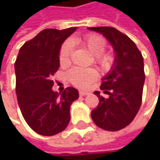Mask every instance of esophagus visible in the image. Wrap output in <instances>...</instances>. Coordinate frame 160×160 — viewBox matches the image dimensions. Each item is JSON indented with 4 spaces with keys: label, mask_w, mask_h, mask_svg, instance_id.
<instances>
[{
    "label": "esophagus",
    "mask_w": 160,
    "mask_h": 160,
    "mask_svg": "<svg viewBox=\"0 0 160 160\" xmlns=\"http://www.w3.org/2000/svg\"><path fill=\"white\" fill-rule=\"evenodd\" d=\"M90 92H87V91H80L79 92V94H80V96H85V95H88Z\"/></svg>",
    "instance_id": "34e87169"
}]
</instances>
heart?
<instances>
[{
    "label": "heart",
    "mask_w": 160,
    "mask_h": 160,
    "mask_svg": "<svg viewBox=\"0 0 160 160\" xmlns=\"http://www.w3.org/2000/svg\"><path fill=\"white\" fill-rule=\"evenodd\" d=\"M80 42L88 49L93 55L95 63L102 69H109L114 63V55L111 52H105L107 47L106 40L93 33H89L80 38ZM73 50V44L70 41H66L59 51V63L62 66H67L70 62V56ZM98 77V72L92 68H73L68 73V78L69 81L80 88L87 87L90 83Z\"/></svg>",
    "instance_id": "obj_1"
}]
</instances>
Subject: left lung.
Masks as SVG:
<instances>
[{
  "label": "left lung",
  "mask_w": 160,
  "mask_h": 160,
  "mask_svg": "<svg viewBox=\"0 0 160 160\" xmlns=\"http://www.w3.org/2000/svg\"><path fill=\"white\" fill-rule=\"evenodd\" d=\"M102 33L112 44L116 59L111 72L107 75L100 89L108 94L100 95L99 104L92 111V118L99 128L117 132L128 126L135 118L142 104L144 88V58L135 43L112 27L88 28Z\"/></svg>",
  "instance_id": "left-lung-1"
}]
</instances>
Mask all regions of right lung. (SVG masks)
Masks as SVG:
<instances>
[{"instance_id": "add662e5", "label": "right lung", "mask_w": 160, "mask_h": 160, "mask_svg": "<svg viewBox=\"0 0 160 160\" xmlns=\"http://www.w3.org/2000/svg\"><path fill=\"white\" fill-rule=\"evenodd\" d=\"M76 27L42 30L20 48L16 63V92L28 125L44 136L63 132L70 120V105L79 98L78 90L68 87L59 94L52 90V76L58 70L59 51Z\"/></svg>"}]
</instances>
